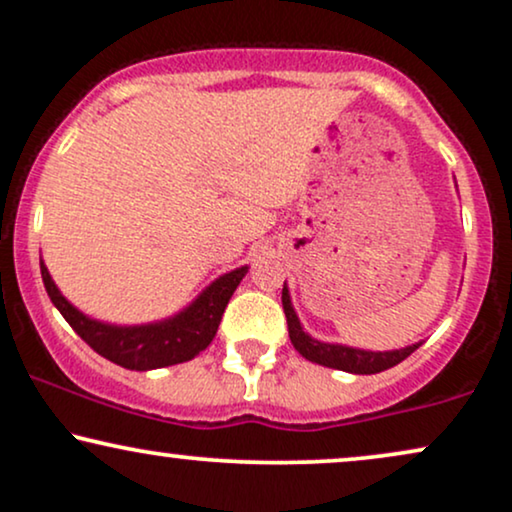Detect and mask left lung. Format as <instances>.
<instances>
[{"label":"left lung","instance_id":"8db88e82","mask_svg":"<svg viewBox=\"0 0 512 512\" xmlns=\"http://www.w3.org/2000/svg\"><path fill=\"white\" fill-rule=\"evenodd\" d=\"M282 306H285L287 315V327H289V339H292L294 349L306 358V361L325 365V368L353 372V375H375V372L389 370L394 365H399L403 358H408L415 349H420L422 342L406 346V349H394V351H365V349H353L346 344H330L313 339L304 327H301L299 315H296L292 306V296H289L287 282L282 287Z\"/></svg>","mask_w":512,"mask_h":512}]
</instances>
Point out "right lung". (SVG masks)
<instances>
[{
    "mask_svg": "<svg viewBox=\"0 0 512 512\" xmlns=\"http://www.w3.org/2000/svg\"><path fill=\"white\" fill-rule=\"evenodd\" d=\"M44 289L66 323L85 339L99 356L128 370H156L199 356L216 337L227 301L235 294L249 266L235 268L213 280L192 304L170 318L144 325H111L78 311L56 287L44 261H40Z\"/></svg>",
    "mask_w": 512,
    "mask_h": 512,
    "instance_id": "add662e5",
    "label": "right lung"
}]
</instances>
